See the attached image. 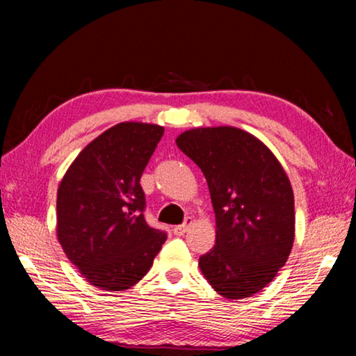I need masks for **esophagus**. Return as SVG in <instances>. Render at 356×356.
Here are the masks:
<instances>
[{"mask_svg": "<svg viewBox=\"0 0 356 356\" xmlns=\"http://www.w3.org/2000/svg\"><path fill=\"white\" fill-rule=\"evenodd\" d=\"M190 225H191V218H186L185 222H182V225L174 226V227H172V232L176 234V236H184V234L186 232V229H188Z\"/></svg>", "mask_w": 356, "mask_h": 356, "instance_id": "34e87169", "label": "esophagus"}]
</instances>
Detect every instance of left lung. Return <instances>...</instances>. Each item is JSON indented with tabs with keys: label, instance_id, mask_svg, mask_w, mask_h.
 <instances>
[{
	"label": "left lung",
	"instance_id": "8db88e82",
	"mask_svg": "<svg viewBox=\"0 0 356 356\" xmlns=\"http://www.w3.org/2000/svg\"><path fill=\"white\" fill-rule=\"evenodd\" d=\"M177 147L201 168L212 200L216 240L200 257L202 275L225 298L257 293L291 254L293 191L262 141L236 127L184 131Z\"/></svg>",
	"mask_w": 356,
	"mask_h": 356
}]
</instances>
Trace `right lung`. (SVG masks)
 <instances>
[{"mask_svg":"<svg viewBox=\"0 0 356 356\" xmlns=\"http://www.w3.org/2000/svg\"><path fill=\"white\" fill-rule=\"evenodd\" d=\"M165 129L120 122L84 147L58 188V240L89 284L125 291L152 267L166 232L144 218L140 185Z\"/></svg>","mask_w":356,"mask_h":356,"instance_id":"right-lung-1","label":"right lung"}]
</instances>
